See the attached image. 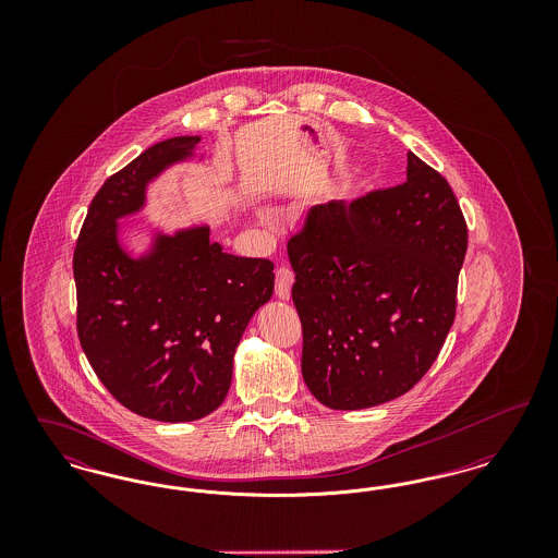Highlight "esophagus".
Segmentation results:
<instances>
[{"instance_id": "34e87169", "label": "esophagus", "mask_w": 558, "mask_h": 558, "mask_svg": "<svg viewBox=\"0 0 558 558\" xmlns=\"http://www.w3.org/2000/svg\"><path fill=\"white\" fill-rule=\"evenodd\" d=\"M292 282H294V271L291 267L280 266L276 269V294L280 299L291 296Z\"/></svg>"}]
</instances>
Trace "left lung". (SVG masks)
Listing matches in <instances>:
<instances>
[{
    "label": "left lung",
    "mask_w": 558,
    "mask_h": 558,
    "mask_svg": "<svg viewBox=\"0 0 558 558\" xmlns=\"http://www.w3.org/2000/svg\"><path fill=\"white\" fill-rule=\"evenodd\" d=\"M405 182L312 207L289 240L301 372L319 403L360 410L408 393L456 318L469 230L448 180L408 153Z\"/></svg>",
    "instance_id": "1"
}]
</instances>
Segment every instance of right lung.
Segmentation results:
<instances>
[{
    "label": "right lung",
    "instance_id": "add662e5",
    "mask_svg": "<svg viewBox=\"0 0 558 558\" xmlns=\"http://www.w3.org/2000/svg\"><path fill=\"white\" fill-rule=\"evenodd\" d=\"M198 135L150 146L96 192L73 255L81 347L110 396L144 418L198 421L232 383V360L253 314L274 292L269 259L236 257L209 228L159 236L132 259L117 219L144 205L146 184L186 159Z\"/></svg>",
    "mask_w": 558,
    "mask_h": 558
}]
</instances>
